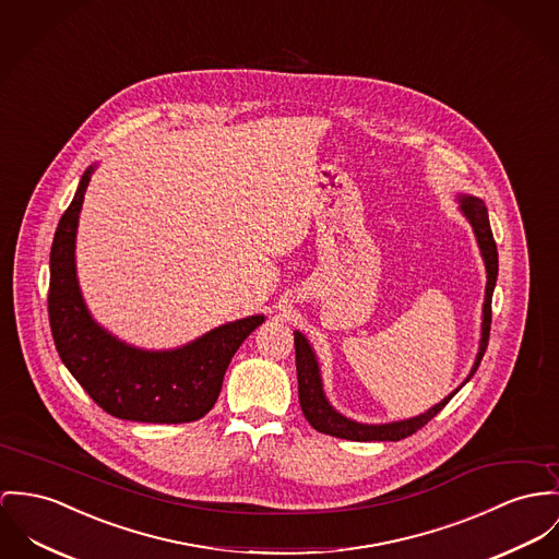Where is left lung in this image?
Listing matches in <instances>:
<instances>
[{"label":"left lung","instance_id":"8db88e82","mask_svg":"<svg viewBox=\"0 0 559 559\" xmlns=\"http://www.w3.org/2000/svg\"><path fill=\"white\" fill-rule=\"evenodd\" d=\"M460 209L471 221L473 225L474 236L480 249V255L485 261V270H487V287H485V304H483V325H480V344H478V353L474 359L473 370L468 374V379L462 383L466 385L473 379L485 348L489 343V330H491V296H493V287H496V278H498V249H496V240L489 227V216L487 209L483 204V200L473 198V195H460ZM294 343H296V368H298V395H300V406L306 421L321 433H330L336 438H346V440H357V442H368V440H402L413 436L415 431L421 430L428 421H431L447 404L449 400L462 389L457 386L453 393H449L442 402H438L436 406H431L428 413L413 417V419H404V421H393V424H383V426H366V424H357L343 417L341 413H336L332 408V404L328 402L325 393H323V383H321V372H319V364L314 357L312 346L301 336L300 332L294 334Z\"/></svg>","mask_w":559,"mask_h":559}]
</instances>
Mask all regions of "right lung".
Here are the masks:
<instances>
[{
    "instance_id": "right-lung-1",
    "label": "right lung",
    "mask_w": 559,
    "mask_h": 559,
    "mask_svg": "<svg viewBox=\"0 0 559 559\" xmlns=\"http://www.w3.org/2000/svg\"><path fill=\"white\" fill-rule=\"evenodd\" d=\"M93 166L59 218L50 247L48 319L57 353L91 400L108 415L142 424L202 419L221 393L225 370L263 314L211 330L173 350H142L99 328L76 278V227Z\"/></svg>"
}]
</instances>
